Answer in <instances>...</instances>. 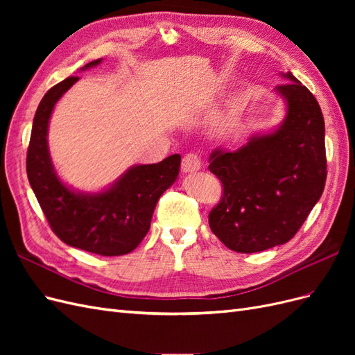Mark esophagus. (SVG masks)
Wrapping results in <instances>:
<instances>
[{"mask_svg": "<svg viewBox=\"0 0 355 355\" xmlns=\"http://www.w3.org/2000/svg\"><path fill=\"white\" fill-rule=\"evenodd\" d=\"M182 171L184 173H192V171H197L201 168V161L200 157L194 153L187 154L184 158H182Z\"/></svg>", "mask_w": 355, "mask_h": 355, "instance_id": "obj_1", "label": "esophagus"}]
</instances>
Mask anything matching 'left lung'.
Masks as SVG:
<instances>
[{"mask_svg": "<svg viewBox=\"0 0 355 355\" xmlns=\"http://www.w3.org/2000/svg\"><path fill=\"white\" fill-rule=\"evenodd\" d=\"M277 85L287 115L274 133L252 137L239 151L214 149L209 170L222 182L209 213L211 232L239 253H256L295 237L324 191V118L305 85L287 72Z\"/></svg>", "mask_w": 355, "mask_h": 355, "instance_id": "8db88e82", "label": "left lung"}]
</instances>
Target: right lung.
Returning a JSON list of instances; mask_svg holds the SVG:
<instances>
[{
	"mask_svg": "<svg viewBox=\"0 0 355 355\" xmlns=\"http://www.w3.org/2000/svg\"><path fill=\"white\" fill-rule=\"evenodd\" d=\"M101 59L84 68L99 65ZM78 77H68L41 99L32 124L26 154V173L51 231L68 245L102 254L133 252L151 227L158 198L179 175L180 155L157 164L132 167L108 191L83 196L58 179L47 148V125L53 108Z\"/></svg>",
	"mask_w": 355,
	"mask_h": 355,
	"instance_id": "right-lung-1",
	"label": "right lung"
}]
</instances>
